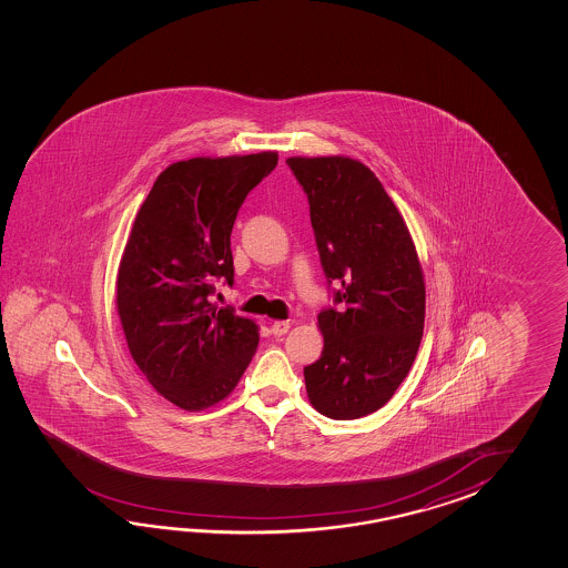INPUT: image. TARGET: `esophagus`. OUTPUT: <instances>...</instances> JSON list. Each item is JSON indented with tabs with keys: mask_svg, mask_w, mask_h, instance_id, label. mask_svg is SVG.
Segmentation results:
<instances>
[{
	"mask_svg": "<svg viewBox=\"0 0 568 568\" xmlns=\"http://www.w3.org/2000/svg\"><path fill=\"white\" fill-rule=\"evenodd\" d=\"M290 331L288 321H276L274 325H272V335L274 337H282V335H286Z\"/></svg>",
	"mask_w": 568,
	"mask_h": 568,
	"instance_id": "34e87169",
	"label": "esophagus"
}]
</instances>
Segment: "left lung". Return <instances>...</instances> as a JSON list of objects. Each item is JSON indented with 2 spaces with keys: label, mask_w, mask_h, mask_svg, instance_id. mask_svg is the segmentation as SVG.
Wrapping results in <instances>:
<instances>
[{
  "label": "left lung",
  "mask_w": 568,
  "mask_h": 568,
  "mask_svg": "<svg viewBox=\"0 0 568 568\" xmlns=\"http://www.w3.org/2000/svg\"><path fill=\"white\" fill-rule=\"evenodd\" d=\"M311 205L333 306L318 314L325 347L304 367L306 394L333 420L379 410L420 347L423 267L410 231L382 182L345 156L288 158Z\"/></svg>",
  "instance_id": "8db88e82"
}]
</instances>
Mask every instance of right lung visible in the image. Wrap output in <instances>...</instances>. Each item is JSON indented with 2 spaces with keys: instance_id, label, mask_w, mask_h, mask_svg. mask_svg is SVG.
Wrapping results in <instances>:
<instances>
[{
  "instance_id": "obj_1",
  "label": "right lung",
  "mask_w": 568,
  "mask_h": 568,
  "mask_svg": "<svg viewBox=\"0 0 568 568\" xmlns=\"http://www.w3.org/2000/svg\"><path fill=\"white\" fill-rule=\"evenodd\" d=\"M276 152L191 158L160 172L140 206L118 272V314L133 362L182 410L227 398L257 347V325L219 308L213 282L233 284L231 230Z\"/></svg>"
}]
</instances>
